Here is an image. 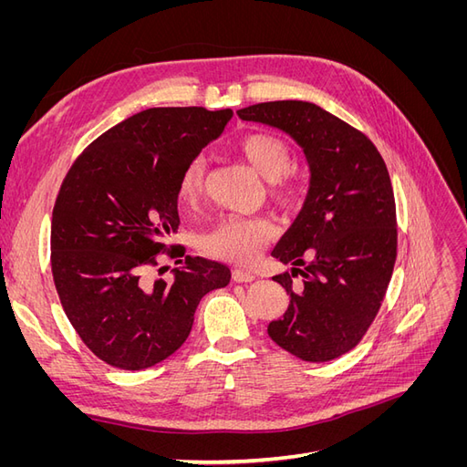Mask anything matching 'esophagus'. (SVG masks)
<instances>
[{"label":"esophagus","instance_id":"obj_1","mask_svg":"<svg viewBox=\"0 0 467 467\" xmlns=\"http://www.w3.org/2000/svg\"><path fill=\"white\" fill-rule=\"evenodd\" d=\"M232 275H234L235 282H251V280H255V275L244 271V268H234Z\"/></svg>","mask_w":467,"mask_h":467}]
</instances>
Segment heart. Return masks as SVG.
<instances>
[{"mask_svg":"<svg viewBox=\"0 0 467 467\" xmlns=\"http://www.w3.org/2000/svg\"><path fill=\"white\" fill-rule=\"evenodd\" d=\"M239 151L255 171L268 181L271 194L282 202H292L300 192L298 181L288 173L292 167V150L286 140L271 132H251L239 140ZM206 161L192 160L179 181L182 201L192 202L204 192ZM275 234V225L266 218H228L202 237V249L212 257L239 265L255 261L268 239Z\"/></svg>","mask_w":467,"mask_h":467,"instance_id":"obj_1","label":"heart"}]
</instances>
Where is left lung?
<instances>
[{"label": "left lung", "mask_w": 467, "mask_h": 467, "mask_svg": "<svg viewBox=\"0 0 467 467\" xmlns=\"http://www.w3.org/2000/svg\"><path fill=\"white\" fill-rule=\"evenodd\" d=\"M237 115L290 134L309 165L304 206L273 249L294 268L273 276L290 304L268 337L306 362L333 360L360 343L391 280L398 220L388 167L368 136L314 103H259Z\"/></svg>", "instance_id": "8db88e82"}]
</instances>
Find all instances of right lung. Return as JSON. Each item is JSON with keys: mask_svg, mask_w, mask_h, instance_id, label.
<instances>
[{"mask_svg": "<svg viewBox=\"0 0 467 467\" xmlns=\"http://www.w3.org/2000/svg\"><path fill=\"white\" fill-rule=\"evenodd\" d=\"M232 117V109L204 107L138 112L81 151L56 196V292L81 341L115 368L144 370L171 357L202 296L230 285L228 266L165 239L179 228L182 171ZM165 250L182 266L173 281L151 283L147 271Z\"/></svg>", "mask_w": 467, "mask_h": 467, "instance_id": "add662e5", "label": "right lung"}]
</instances>
